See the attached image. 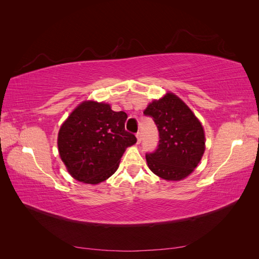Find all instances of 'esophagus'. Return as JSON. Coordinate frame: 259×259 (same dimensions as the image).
Instances as JSON below:
<instances>
[{"label":"esophagus","instance_id":"obj_1","mask_svg":"<svg viewBox=\"0 0 259 259\" xmlns=\"http://www.w3.org/2000/svg\"><path fill=\"white\" fill-rule=\"evenodd\" d=\"M136 138H137V143L139 144L140 142H142V133H137L136 134Z\"/></svg>","mask_w":259,"mask_h":259}]
</instances>
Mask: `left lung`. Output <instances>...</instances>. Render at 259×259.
Segmentation results:
<instances>
[{
    "mask_svg": "<svg viewBox=\"0 0 259 259\" xmlns=\"http://www.w3.org/2000/svg\"><path fill=\"white\" fill-rule=\"evenodd\" d=\"M144 113L152 117L160 135L158 149L146 155L148 167L168 182L189 176L205 151V133L200 120L171 92L149 103Z\"/></svg>",
    "mask_w": 259,
    "mask_h": 259,
    "instance_id": "8db88e82",
    "label": "left lung"
}]
</instances>
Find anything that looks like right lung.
I'll list each match as a JSON object with an SVG mask.
<instances>
[{"label":"right lung","instance_id":"1","mask_svg":"<svg viewBox=\"0 0 259 259\" xmlns=\"http://www.w3.org/2000/svg\"><path fill=\"white\" fill-rule=\"evenodd\" d=\"M127 114L107 103L84 100L61 124L57 146L68 173L77 182L97 185L115 173L136 137L125 131Z\"/></svg>","mask_w":259,"mask_h":259}]
</instances>
